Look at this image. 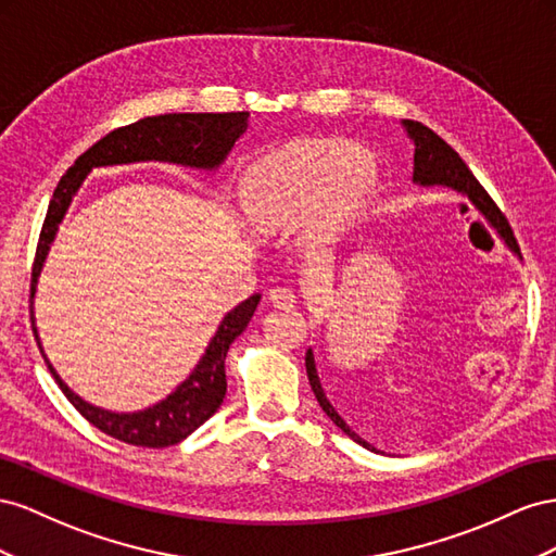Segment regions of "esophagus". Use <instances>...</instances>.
<instances>
[{"mask_svg": "<svg viewBox=\"0 0 556 556\" xmlns=\"http://www.w3.org/2000/svg\"><path fill=\"white\" fill-rule=\"evenodd\" d=\"M267 298H269V303H275L277 307H293V305L298 303V298H295L293 289H289V287L269 289Z\"/></svg>", "mask_w": 556, "mask_h": 556, "instance_id": "1", "label": "esophagus"}]
</instances>
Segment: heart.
<instances>
[{"label":"heart","instance_id":"b5f03b06","mask_svg":"<svg viewBox=\"0 0 556 556\" xmlns=\"http://www.w3.org/2000/svg\"><path fill=\"white\" fill-rule=\"evenodd\" d=\"M368 155L344 147H295L244 179V204L261 228L307 214L321 202L328 216L354 212L372 184Z\"/></svg>","mask_w":556,"mask_h":556}]
</instances>
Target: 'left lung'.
I'll list each match as a JSON object with an SVG mask.
<instances>
[{
	"instance_id": "8db88e82",
	"label": "left lung",
	"mask_w": 556,
	"mask_h": 556,
	"mask_svg": "<svg viewBox=\"0 0 556 556\" xmlns=\"http://www.w3.org/2000/svg\"><path fill=\"white\" fill-rule=\"evenodd\" d=\"M405 130L412 137V141H415V181H419L424 186L440 184V186H450V188L458 190V193L468 195V200L491 220V224L498 226L503 220L501 210L496 207V202L489 198V193L482 188V184L472 177V172L462 161V155H458L445 139L438 137L431 128H426V125L419 123V121H405ZM503 232L507 235V230H503ZM305 366H307V377H309V384H312L316 401H319V405L324 407L326 415L332 419V424L342 428V431L354 442H358L361 447L377 452L372 445H368L366 440L358 438L352 431V428L344 424V419L338 415L336 407H332L330 401L326 399V393H324L321 382H319V375H316V368H314L312 349L305 356Z\"/></svg>"
}]
</instances>
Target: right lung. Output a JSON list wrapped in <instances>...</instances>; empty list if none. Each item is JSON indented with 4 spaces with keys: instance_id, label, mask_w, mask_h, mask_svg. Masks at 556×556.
I'll return each mask as SVG.
<instances>
[{
    "instance_id": "obj_1",
    "label": "right lung",
    "mask_w": 556,
    "mask_h": 556,
    "mask_svg": "<svg viewBox=\"0 0 556 556\" xmlns=\"http://www.w3.org/2000/svg\"><path fill=\"white\" fill-rule=\"evenodd\" d=\"M249 111H228V114H161L139 118L123 128L111 130L100 141L76 157V163L62 174L53 200L46 212L39 244L35 253L29 279V300L35 298L37 277L51 249L53 237L62 216H65L74 193L92 167L123 165L137 161H167L190 167L212 169L224 163L228 151L235 147L247 130ZM261 295H251L237 305L220 321L207 352L200 358L195 370L186 382L169 393L165 401L132 415H116L100 407L84 403L74 395L67 384L55 375L53 366L46 361L58 387L67 395V401L78 409V415L88 419L102 433L128 442L135 447H169L207 421L226 399V356L235 338L249 326L253 312L258 307ZM39 342V340H37ZM43 356V354H41Z\"/></svg>"
}]
</instances>
